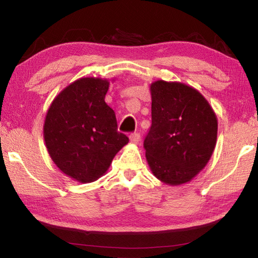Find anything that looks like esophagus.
I'll return each mask as SVG.
<instances>
[{"mask_svg":"<svg viewBox=\"0 0 258 258\" xmlns=\"http://www.w3.org/2000/svg\"><path fill=\"white\" fill-rule=\"evenodd\" d=\"M131 143H139L140 142V134L139 133H132L130 135Z\"/></svg>","mask_w":258,"mask_h":258,"instance_id":"1","label":"esophagus"}]
</instances>
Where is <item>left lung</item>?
Returning a JSON list of instances; mask_svg holds the SVG:
<instances>
[{
	"label": "left lung",
	"instance_id": "1",
	"mask_svg": "<svg viewBox=\"0 0 258 258\" xmlns=\"http://www.w3.org/2000/svg\"><path fill=\"white\" fill-rule=\"evenodd\" d=\"M151 127L145 139L148 165L168 185L190 182L211 159L217 117L204 95L178 82L150 85Z\"/></svg>",
	"mask_w": 258,
	"mask_h": 258
}]
</instances>
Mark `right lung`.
<instances>
[{"label": "right lung", "instance_id": "obj_1", "mask_svg": "<svg viewBox=\"0 0 258 258\" xmlns=\"http://www.w3.org/2000/svg\"><path fill=\"white\" fill-rule=\"evenodd\" d=\"M110 82L82 77L61 91L46 112L43 134L56 167L81 183L97 181L128 143L117 131L115 111L104 102Z\"/></svg>", "mask_w": 258, "mask_h": 258}]
</instances>
